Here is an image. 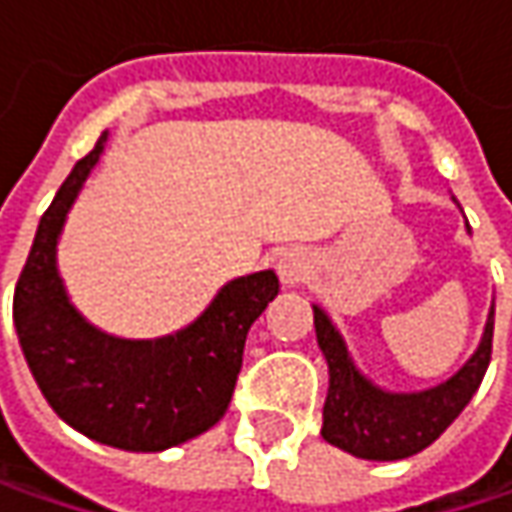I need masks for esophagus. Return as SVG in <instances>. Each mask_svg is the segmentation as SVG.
I'll use <instances>...</instances> for the list:
<instances>
[{
	"mask_svg": "<svg viewBox=\"0 0 512 512\" xmlns=\"http://www.w3.org/2000/svg\"><path fill=\"white\" fill-rule=\"evenodd\" d=\"M275 269H278L280 280L286 283V286H298L303 280L309 278V272H312V255L306 252V249H283L278 255V263H275Z\"/></svg>",
	"mask_w": 512,
	"mask_h": 512,
	"instance_id": "esophagus-1",
	"label": "esophagus"
}]
</instances>
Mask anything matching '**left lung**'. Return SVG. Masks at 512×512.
<instances>
[{
  "instance_id": "left-lung-1",
  "label": "left lung",
  "mask_w": 512,
  "mask_h": 512,
  "mask_svg": "<svg viewBox=\"0 0 512 512\" xmlns=\"http://www.w3.org/2000/svg\"><path fill=\"white\" fill-rule=\"evenodd\" d=\"M315 309L318 346L329 364V392L321 435L346 453L369 461H398L427 450L481 387L493 355V309L476 355L444 384L424 392H387L352 364L344 338L321 306Z\"/></svg>"
}]
</instances>
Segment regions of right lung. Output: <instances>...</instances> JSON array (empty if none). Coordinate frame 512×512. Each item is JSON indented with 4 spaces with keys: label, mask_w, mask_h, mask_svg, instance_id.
<instances>
[{
    "label": "right lung",
    "mask_w": 512,
    "mask_h": 512,
    "mask_svg": "<svg viewBox=\"0 0 512 512\" xmlns=\"http://www.w3.org/2000/svg\"><path fill=\"white\" fill-rule=\"evenodd\" d=\"M108 134L42 214L16 280L13 323L36 384L59 418L102 444L160 453L214 427L232 401L249 326L275 300L272 269L226 283L197 321L157 341H125L85 321L56 269V240Z\"/></svg>",
    "instance_id": "obj_1"
}]
</instances>
